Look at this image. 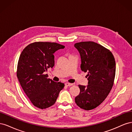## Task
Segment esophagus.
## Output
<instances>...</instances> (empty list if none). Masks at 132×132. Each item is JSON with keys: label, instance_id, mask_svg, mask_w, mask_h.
<instances>
[{"label": "esophagus", "instance_id": "esophagus-1", "mask_svg": "<svg viewBox=\"0 0 132 132\" xmlns=\"http://www.w3.org/2000/svg\"><path fill=\"white\" fill-rule=\"evenodd\" d=\"M65 86H72L73 84H71V83L66 82V83L65 84Z\"/></svg>", "mask_w": 132, "mask_h": 132}]
</instances>
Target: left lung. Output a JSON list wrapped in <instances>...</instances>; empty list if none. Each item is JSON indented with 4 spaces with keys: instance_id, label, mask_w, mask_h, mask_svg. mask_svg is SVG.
Segmentation results:
<instances>
[{
    "instance_id": "8db88e82",
    "label": "left lung",
    "mask_w": 132,
    "mask_h": 132,
    "mask_svg": "<svg viewBox=\"0 0 132 132\" xmlns=\"http://www.w3.org/2000/svg\"><path fill=\"white\" fill-rule=\"evenodd\" d=\"M80 54L81 69L87 72V86L79 85L80 94L75 98L77 105L89 111L105 100L112 88L116 74V62L111 52L93 42L75 43Z\"/></svg>"
}]
</instances>
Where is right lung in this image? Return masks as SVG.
<instances>
[{"mask_svg":"<svg viewBox=\"0 0 132 132\" xmlns=\"http://www.w3.org/2000/svg\"><path fill=\"white\" fill-rule=\"evenodd\" d=\"M64 46L55 42H36L27 46L19 57L17 77L32 104L40 109L53 105L64 86L48 78L45 72L54 65L53 53Z\"/></svg>","mask_w":132,"mask_h":132,"instance_id":"right-lung-1","label":"right lung"}]
</instances>
